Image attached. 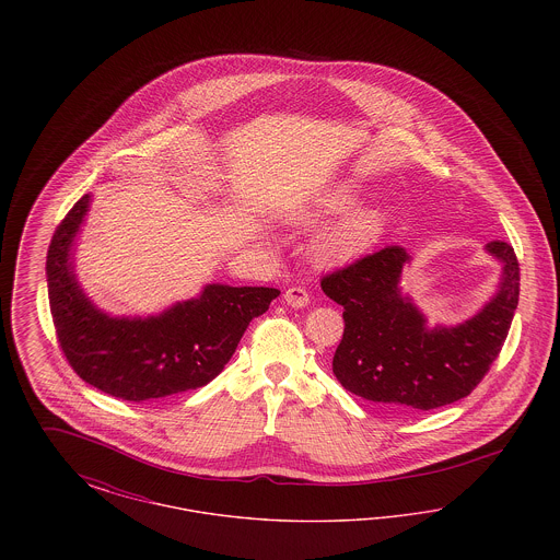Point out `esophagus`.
<instances>
[{
    "mask_svg": "<svg viewBox=\"0 0 560 560\" xmlns=\"http://www.w3.org/2000/svg\"><path fill=\"white\" fill-rule=\"evenodd\" d=\"M283 300L292 308H304V306L311 304V295H308L304 288H290L288 292L283 293Z\"/></svg>",
    "mask_w": 560,
    "mask_h": 560,
    "instance_id": "34e87169",
    "label": "esophagus"
}]
</instances>
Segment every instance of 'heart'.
<instances>
[{
  "mask_svg": "<svg viewBox=\"0 0 560 560\" xmlns=\"http://www.w3.org/2000/svg\"><path fill=\"white\" fill-rule=\"evenodd\" d=\"M361 199V185L354 180H338L320 188L306 206L288 212V220L293 224H315L349 212ZM388 220L390 212L386 206H361L320 233L315 243V258L320 265H345L365 256L384 237Z\"/></svg>",
  "mask_w": 560,
  "mask_h": 560,
  "instance_id": "obj_1",
  "label": "heart"
}]
</instances>
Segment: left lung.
Listing matches in <instances>:
<instances>
[{
    "label": "left lung",
    "instance_id": "left-lung-1",
    "mask_svg": "<svg viewBox=\"0 0 560 560\" xmlns=\"http://www.w3.org/2000/svg\"><path fill=\"white\" fill-rule=\"evenodd\" d=\"M485 252L502 265L498 292L457 325L430 327L400 292L411 256L399 245L323 277L320 290L345 306V336L331 363L338 382L395 411H428L468 397L504 347L521 290L512 245L491 241Z\"/></svg>",
    "mask_w": 560,
    "mask_h": 560
}]
</instances>
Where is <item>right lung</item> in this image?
<instances>
[{"label":"right lung","instance_id":"obj_1","mask_svg":"<svg viewBox=\"0 0 560 560\" xmlns=\"http://www.w3.org/2000/svg\"><path fill=\"white\" fill-rule=\"evenodd\" d=\"M90 203L92 195H83L65 215L46 260L50 313L67 361L90 386L133 402L206 386L224 370L249 320L281 292L208 283L158 315H108L75 275V240Z\"/></svg>","mask_w":560,"mask_h":560}]
</instances>
